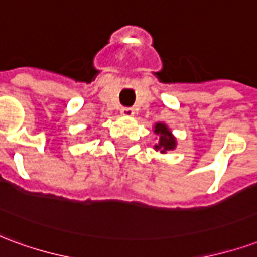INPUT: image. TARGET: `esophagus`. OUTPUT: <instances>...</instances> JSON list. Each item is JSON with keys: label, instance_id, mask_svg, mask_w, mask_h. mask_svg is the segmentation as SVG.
Instances as JSON below:
<instances>
[{"label": "esophagus", "instance_id": "obj_1", "mask_svg": "<svg viewBox=\"0 0 257 257\" xmlns=\"http://www.w3.org/2000/svg\"><path fill=\"white\" fill-rule=\"evenodd\" d=\"M121 115H122V117L131 118L135 115V111L132 110V108H129V107H125V108H122V110H121Z\"/></svg>", "mask_w": 257, "mask_h": 257}]
</instances>
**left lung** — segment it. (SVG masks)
Segmentation results:
<instances>
[{"mask_svg": "<svg viewBox=\"0 0 257 257\" xmlns=\"http://www.w3.org/2000/svg\"><path fill=\"white\" fill-rule=\"evenodd\" d=\"M154 134L158 136V143L154 145V150L160 151L161 154H167L168 151H172L178 146V140L173 136L172 131L168 128L167 123L157 122L154 123Z\"/></svg>", "mask_w": 257, "mask_h": 257, "instance_id": "1", "label": "left lung"}]
</instances>
